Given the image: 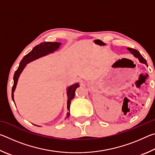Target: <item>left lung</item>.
Instances as JSON below:
<instances>
[{
	"mask_svg": "<svg viewBox=\"0 0 155 155\" xmlns=\"http://www.w3.org/2000/svg\"><path fill=\"white\" fill-rule=\"evenodd\" d=\"M128 51H129L131 53H132L133 55H134L135 57H137V58H138V59L140 60V61L143 63V64H145L146 65H147V61L146 60L143 58V56L141 55V54L140 53V52L137 51V50L135 49H133V48H127Z\"/></svg>",
	"mask_w": 155,
	"mask_h": 155,
	"instance_id": "obj_1",
	"label": "left lung"
}]
</instances>
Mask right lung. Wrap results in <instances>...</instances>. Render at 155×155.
Returning <instances> with one entry per match:
<instances>
[{
    "instance_id": "add662e5",
    "label": "right lung",
    "mask_w": 155,
    "mask_h": 155,
    "mask_svg": "<svg viewBox=\"0 0 155 155\" xmlns=\"http://www.w3.org/2000/svg\"><path fill=\"white\" fill-rule=\"evenodd\" d=\"M60 43L59 42H49V41H44V42L41 43L39 44V45L35 46L33 48L32 51H31L29 53H28L27 55H25L22 61L20 63V65L18 68L17 69L16 71L14 73V85L12 87V100L14 101V91L16 87L18 79L19 78V76L20 73L24 69L26 64H27L28 63L33 61L36 59L39 58V57H41L42 56L46 55V54L51 53L59 48L60 46ZM78 87H79V85L78 83H76L74 85L68 88V110L70 111V103H71V101L74 98L75 96V91L76 89ZM70 115V113L68 112L66 117H68Z\"/></svg>"
}]
</instances>
